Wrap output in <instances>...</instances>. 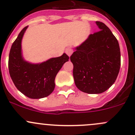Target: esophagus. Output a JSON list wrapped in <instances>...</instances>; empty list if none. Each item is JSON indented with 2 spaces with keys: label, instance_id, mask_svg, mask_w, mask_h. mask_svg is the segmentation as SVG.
Returning <instances> with one entry per match:
<instances>
[{
  "label": "esophagus",
  "instance_id": "obj_1",
  "mask_svg": "<svg viewBox=\"0 0 135 135\" xmlns=\"http://www.w3.org/2000/svg\"><path fill=\"white\" fill-rule=\"evenodd\" d=\"M65 52H66V54H67L69 56H70L71 54L73 53V49H72V48H70V47H69V48H66V50H65Z\"/></svg>",
  "mask_w": 135,
  "mask_h": 135
}]
</instances>
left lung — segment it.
Masks as SVG:
<instances>
[{"mask_svg":"<svg viewBox=\"0 0 135 135\" xmlns=\"http://www.w3.org/2000/svg\"><path fill=\"white\" fill-rule=\"evenodd\" d=\"M100 31L91 34L75 48L70 56L75 84L81 91L101 94L110 88L120 66L119 44L104 23L95 22Z\"/></svg>","mask_w":135,"mask_h":135,"instance_id":"obj_1","label":"left lung"}]
</instances>
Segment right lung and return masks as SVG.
<instances>
[{
	"label": "right lung",
	"mask_w": 135,
	"mask_h": 135,
	"mask_svg": "<svg viewBox=\"0 0 135 135\" xmlns=\"http://www.w3.org/2000/svg\"><path fill=\"white\" fill-rule=\"evenodd\" d=\"M28 26L25 27L13 42L9 55L8 67L13 83L20 92L31 99L47 97L55 88V78L69 57L65 53L39 63L24 59L22 40Z\"/></svg>",
	"instance_id": "add662e5"
}]
</instances>
